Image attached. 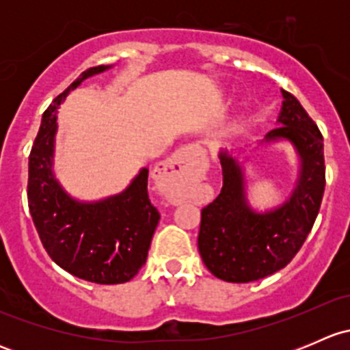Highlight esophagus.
Masks as SVG:
<instances>
[{"label":"esophagus","instance_id":"esophagus-1","mask_svg":"<svg viewBox=\"0 0 350 350\" xmlns=\"http://www.w3.org/2000/svg\"><path fill=\"white\" fill-rule=\"evenodd\" d=\"M200 152H203V147H200L198 144H191V146L183 147V149H179L178 152L169 159L167 164L164 165V169H161V171H159V174L155 176V178L165 181V178H167V171H172V172L186 171V169L189 167V162H188L189 157L195 154H200Z\"/></svg>","mask_w":350,"mask_h":350}]
</instances>
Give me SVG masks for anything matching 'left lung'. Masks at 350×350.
Returning <instances> with one entry per match:
<instances>
[{"label":"left lung","mask_w":350,"mask_h":350,"mask_svg":"<svg viewBox=\"0 0 350 350\" xmlns=\"http://www.w3.org/2000/svg\"><path fill=\"white\" fill-rule=\"evenodd\" d=\"M281 93L280 126L262 144L288 140L295 147L299 172L291 196L274 210L256 211L245 196L241 162L221 150L224 186L201 210L198 250L208 271L228 283L262 280L288 266L308 237L325 191L322 133L291 93Z\"/></svg>","instance_id":"1"}]
</instances>
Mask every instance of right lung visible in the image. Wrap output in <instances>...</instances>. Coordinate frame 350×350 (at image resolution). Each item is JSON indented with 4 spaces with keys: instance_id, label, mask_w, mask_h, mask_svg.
Wrapping results in <instances>:
<instances>
[{
    "instance_id": "1",
    "label": "right lung",
    "mask_w": 350,
    "mask_h": 350,
    "mask_svg": "<svg viewBox=\"0 0 350 350\" xmlns=\"http://www.w3.org/2000/svg\"><path fill=\"white\" fill-rule=\"evenodd\" d=\"M109 67H90L55 98L42 115L28 157V208L44 249L67 273L98 284L126 283L139 273L161 218L147 193V167L122 193L100 201L67 195L54 174L59 105L84 79Z\"/></svg>"
}]
</instances>
